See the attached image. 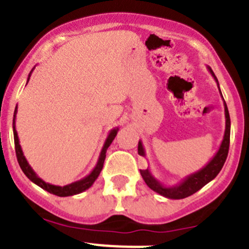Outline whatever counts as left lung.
<instances>
[{
	"label": "left lung",
	"mask_w": 249,
	"mask_h": 249,
	"mask_svg": "<svg viewBox=\"0 0 249 249\" xmlns=\"http://www.w3.org/2000/svg\"><path fill=\"white\" fill-rule=\"evenodd\" d=\"M208 68V71L211 72V74L213 76V78L215 80L217 85H218V80L217 77L213 73L212 68ZM219 89V85H218ZM221 92V89H219ZM222 94V93H221ZM223 97V96H222ZM224 116H226V129H224V136L223 140H222V143L219 146V149L217 151L214 156H213L212 160L197 172L192 173V175L187 176L182 179L178 184H175V186L167 187L164 184L160 183L157 178L153 177V175L151 173L148 168L147 169H141V176L144 179L147 186L153 190L155 192H157L158 195L163 196L166 198L169 199H182L186 198L188 196H192L193 193H196L197 191H199L203 186H206L208 182H211L212 179H214L217 177L219 172H221L222 167H223L224 162L227 160L228 156V149H230V136H231V118L230 113H228L227 105L224 102ZM138 155L140 156H146L144 153V148L142 142H138Z\"/></svg>",
	"instance_id": "8db88e82"
}]
</instances>
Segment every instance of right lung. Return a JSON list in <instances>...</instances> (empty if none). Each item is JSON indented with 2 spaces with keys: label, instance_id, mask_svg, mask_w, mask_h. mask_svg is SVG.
Here are the masks:
<instances>
[{
  "label": "right lung",
  "instance_id": "1",
  "mask_svg": "<svg viewBox=\"0 0 249 249\" xmlns=\"http://www.w3.org/2000/svg\"><path fill=\"white\" fill-rule=\"evenodd\" d=\"M34 70H35V67L32 68V71H34ZM32 71H31L30 74H28L27 83H28V81H30V77H31V73H32ZM16 114H17V106H16V108H15V113H13V123H12L13 138H15V149H16V156H17V160H18L19 167H21V169L23 171V173L27 176L28 179L34 182V183L37 184L38 187H41L42 190L47 191V192L52 193V195L58 196V197H68V196L78 195V193H82L83 191L89 190V187L94 183V181L97 179V177L100 176L101 171H102L103 163H105V158H106V152H107V148H108L109 144L112 143V141L114 140L116 135H117L118 127H116V128H113L109 131L108 136H107V138H106V141H105V144H103L102 149H101V153H100V157H98L97 163H96L94 168L92 169V172L89 173V176H86L85 178L80 179V181H76V182H73V183H70V184H67V186L61 187V186H54V184L46 183L42 178H39L38 176L36 175V172H35L34 169H32V167L28 164L27 160H26V157L23 156V152H22L21 144H19L18 136H17L16 123H15V121H16Z\"/></svg>",
  "mask_w": 249,
  "mask_h": 249
}]
</instances>
